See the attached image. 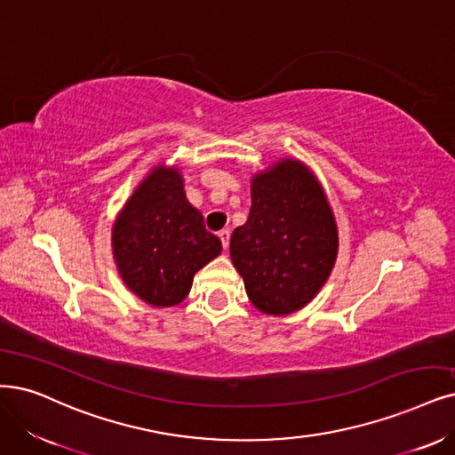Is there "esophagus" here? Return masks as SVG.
<instances>
[{"instance_id": "esophagus-1", "label": "esophagus", "mask_w": 455, "mask_h": 455, "mask_svg": "<svg viewBox=\"0 0 455 455\" xmlns=\"http://www.w3.org/2000/svg\"><path fill=\"white\" fill-rule=\"evenodd\" d=\"M219 240H221V245H223V249H227L228 247V242H230V230L228 228H223V230H219Z\"/></svg>"}]
</instances>
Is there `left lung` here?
Instances as JSON below:
<instances>
[{
    "instance_id": "left-lung-1",
    "label": "left lung",
    "mask_w": 455,
    "mask_h": 455,
    "mask_svg": "<svg viewBox=\"0 0 455 455\" xmlns=\"http://www.w3.org/2000/svg\"><path fill=\"white\" fill-rule=\"evenodd\" d=\"M230 257L266 315L294 313L321 291L338 257V227L307 166L284 159L253 178L247 223L232 232Z\"/></svg>"
}]
</instances>
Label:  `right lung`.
Listing matches in <instances>:
<instances>
[{"label": "right lung", "mask_w": 455, "mask_h": 455, "mask_svg": "<svg viewBox=\"0 0 455 455\" xmlns=\"http://www.w3.org/2000/svg\"><path fill=\"white\" fill-rule=\"evenodd\" d=\"M114 259L127 287L156 307L189 294L195 274L221 253L176 168L157 166L139 185L112 228Z\"/></svg>", "instance_id": "add662e5"}]
</instances>
